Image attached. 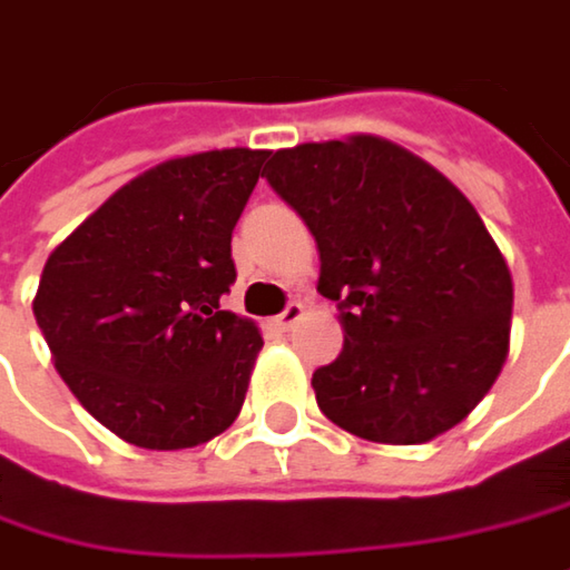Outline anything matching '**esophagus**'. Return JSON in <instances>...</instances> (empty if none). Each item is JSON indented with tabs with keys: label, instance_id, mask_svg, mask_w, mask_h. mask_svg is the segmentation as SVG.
Returning a JSON list of instances; mask_svg holds the SVG:
<instances>
[{
	"label": "esophagus",
	"instance_id": "34e87169",
	"mask_svg": "<svg viewBox=\"0 0 570 570\" xmlns=\"http://www.w3.org/2000/svg\"><path fill=\"white\" fill-rule=\"evenodd\" d=\"M303 313H306V309H303V303H289L284 313L277 316V325H281V328L286 332V328H293V325H296V322L303 318Z\"/></svg>",
	"mask_w": 570,
	"mask_h": 570
}]
</instances>
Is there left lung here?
Wrapping results in <instances>:
<instances>
[{"label": "left lung", "mask_w": 570, "mask_h": 570, "mask_svg": "<svg viewBox=\"0 0 570 570\" xmlns=\"http://www.w3.org/2000/svg\"><path fill=\"white\" fill-rule=\"evenodd\" d=\"M267 184L318 245L342 354L318 410L381 445H422L468 416L510 354L513 277L478 209L413 151L377 138L267 151Z\"/></svg>", "instance_id": "left-lung-1"}]
</instances>
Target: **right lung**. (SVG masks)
I'll use <instances>...</instances> for the list:
<instances>
[{
	"label": "right lung",
	"mask_w": 570,
	"mask_h": 570,
	"mask_svg": "<svg viewBox=\"0 0 570 570\" xmlns=\"http://www.w3.org/2000/svg\"><path fill=\"white\" fill-rule=\"evenodd\" d=\"M267 151L170 157L83 218L48 257L35 318L63 384L128 445L180 452L245 403L261 328L218 306L232 228Z\"/></svg>",
	"instance_id": "add662e5"
}]
</instances>
